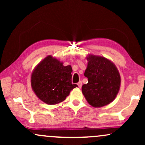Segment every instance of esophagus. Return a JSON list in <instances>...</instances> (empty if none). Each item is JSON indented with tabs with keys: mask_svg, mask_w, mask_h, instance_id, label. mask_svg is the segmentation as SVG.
<instances>
[{
	"mask_svg": "<svg viewBox=\"0 0 145 145\" xmlns=\"http://www.w3.org/2000/svg\"><path fill=\"white\" fill-rule=\"evenodd\" d=\"M77 84H78V87H79V88H81V87H82V82H81V81H80V82H78Z\"/></svg>",
	"mask_w": 145,
	"mask_h": 145,
	"instance_id": "1",
	"label": "esophagus"
}]
</instances>
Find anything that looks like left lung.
<instances>
[{
	"label": "left lung",
	"instance_id": "left-lung-1",
	"mask_svg": "<svg viewBox=\"0 0 145 145\" xmlns=\"http://www.w3.org/2000/svg\"><path fill=\"white\" fill-rule=\"evenodd\" d=\"M84 76L88 83L82 86V93L90 105L101 107L112 101L119 91L121 78L113 63L101 56L89 55Z\"/></svg>",
	"mask_w": 145,
	"mask_h": 145
}]
</instances>
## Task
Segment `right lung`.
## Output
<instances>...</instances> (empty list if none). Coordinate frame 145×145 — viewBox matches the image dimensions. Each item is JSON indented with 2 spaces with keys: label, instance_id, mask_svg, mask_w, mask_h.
Segmentation results:
<instances>
[{
  "label": "right lung",
  "instance_id": "obj_1",
  "mask_svg": "<svg viewBox=\"0 0 145 145\" xmlns=\"http://www.w3.org/2000/svg\"><path fill=\"white\" fill-rule=\"evenodd\" d=\"M70 65L63 66L57 59L48 56L37 66L31 76V86L35 93L46 104L61 102L71 90L77 87L71 82Z\"/></svg>",
  "mask_w": 145,
  "mask_h": 145
}]
</instances>
